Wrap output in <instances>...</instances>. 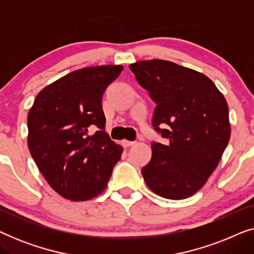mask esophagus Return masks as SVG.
Here are the masks:
<instances>
[{
    "instance_id": "1",
    "label": "esophagus",
    "mask_w": 254,
    "mask_h": 254,
    "mask_svg": "<svg viewBox=\"0 0 254 254\" xmlns=\"http://www.w3.org/2000/svg\"><path fill=\"white\" fill-rule=\"evenodd\" d=\"M121 143H123V145H124L125 148H128V147H131V145H134L135 142H133V141H127V140H123V142H121Z\"/></svg>"
}]
</instances>
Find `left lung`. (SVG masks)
<instances>
[{"mask_svg":"<svg viewBox=\"0 0 254 254\" xmlns=\"http://www.w3.org/2000/svg\"><path fill=\"white\" fill-rule=\"evenodd\" d=\"M129 68L156 103L152 126L168 140L151 144L144 182L165 199L192 196L217 168L230 140L227 100L206 75L175 62L143 60Z\"/></svg>","mask_w":254,"mask_h":254,"instance_id":"obj_1","label":"left lung"}]
</instances>
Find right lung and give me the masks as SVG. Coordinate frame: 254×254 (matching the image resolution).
Masks as SVG:
<instances>
[{"label": "right lung", "instance_id": "right-lung-1", "mask_svg": "<svg viewBox=\"0 0 254 254\" xmlns=\"http://www.w3.org/2000/svg\"><path fill=\"white\" fill-rule=\"evenodd\" d=\"M121 64L69 72L38 93L27 114V145L55 192L71 201L92 199L106 189L123 147L105 130L102 98ZM97 130L88 134L90 127Z\"/></svg>", "mask_w": 254, "mask_h": 254}]
</instances>
